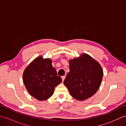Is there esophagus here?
I'll return each instance as SVG.
<instances>
[{
	"label": "esophagus",
	"mask_w": 126,
	"mask_h": 126,
	"mask_svg": "<svg viewBox=\"0 0 126 126\" xmlns=\"http://www.w3.org/2000/svg\"><path fill=\"white\" fill-rule=\"evenodd\" d=\"M65 78V76H62V81H64V80Z\"/></svg>",
	"instance_id": "1"
}]
</instances>
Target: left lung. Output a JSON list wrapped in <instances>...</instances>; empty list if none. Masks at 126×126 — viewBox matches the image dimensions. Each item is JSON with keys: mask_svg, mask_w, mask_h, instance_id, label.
<instances>
[{"mask_svg": "<svg viewBox=\"0 0 126 126\" xmlns=\"http://www.w3.org/2000/svg\"><path fill=\"white\" fill-rule=\"evenodd\" d=\"M70 71L64 81L73 97L79 101L90 98L97 92L103 73L97 61L87 53L69 60Z\"/></svg>", "mask_w": 126, "mask_h": 126, "instance_id": "8db88e82", "label": "left lung"}]
</instances>
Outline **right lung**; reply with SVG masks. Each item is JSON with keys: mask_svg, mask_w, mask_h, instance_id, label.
I'll use <instances>...</instances> for the list:
<instances>
[{"mask_svg": "<svg viewBox=\"0 0 126 126\" xmlns=\"http://www.w3.org/2000/svg\"><path fill=\"white\" fill-rule=\"evenodd\" d=\"M23 82L28 93L39 101L47 100L55 88L62 82L50 58L39 56L33 60L24 71Z\"/></svg>", "mask_w": 126, "mask_h": 126, "instance_id": "add662e5", "label": "right lung"}]
</instances>
